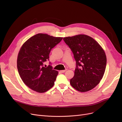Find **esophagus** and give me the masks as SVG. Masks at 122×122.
I'll return each mask as SVG.
<instances>
[{"label": "esophagus", "mask_w": 122, "mask_h": 122, "mask_svg": "<svg viewBox=\"0 0 122 122\" xmlns=\"http://www.w3.org/2000/svg\"><path fill=\"white\" fill-rule=\"evenodd\" d=\"M67 69H66V70H61V71H60V72L61 73H64V72H65L66 71H67Z\"/></svg>", "instance_id": "esophagus-1"}]
</instances>
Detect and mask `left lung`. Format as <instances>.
<instances>
[{
	"label": "left lung",
	"instance_id": "left-lung-1",
	"mask_svg": "<svg viewBox=\"0 0 122 122\" xmlns=\"http://www.w3.org/2000/svg\"><path fill=\"white\" fill-rule=\"evenodd\" d=\"M63 40L72 51L76 61L70 84L80 92L92 90L105 73L107 59L104 49L93 38L86 35L65 37Z\"/></svg>",
	"mask_w": 122,
	"mask_h": 122
}]
</instances>
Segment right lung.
Listing matches in <instances>:
<instances>
[{"label":"right lung","mask_w":122,"mask_h":122,"mask_svg":"<svg viewBox=\"0 0 122 122\" xmlns=\"http://www.w3.org/2000/svg\"><path fill=\"white\" fill-rule=\"evenodd\" d=\"M62 38L40 33L22 45L17 57L18 71L24 84L32 90L43 93L54 86L58 72L50 65L43 67V63L49 59L51 50Z\"/></svg>","instance_id":"add662e5"}]
</instances>
